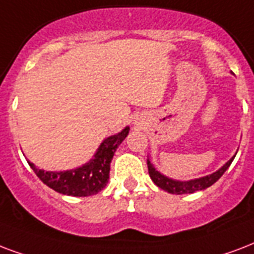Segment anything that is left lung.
Wrapping results in <instances>:
<instances>
[{"label": "left lung", "instance_id": "8db88e82", "mask_svg": "<svg viewBox=\"0 0 254 254\" xmlns=\"http://www.w3.org/2000/svg\"><path fill=\"white\" fill-rule=\"evenodd\" d=\"M236 156L230 158L229 161L226 162L225 165L220 168L217 172L214 173L209 174V176H205V177H200V179L196 180H189V181H177V180L169 179L166 177L164 174H161L158 170H156V168L152 165V162L148 160V170H149V176L152 181L158 188H161L168 193H172V194H187V193H194V191L198 190H204L206 188L212 187L213 184L216 183L222 174L225 173L226 169L229 168L233 158Z\"/></svg>", "mask_w": 254, "mask_h": 254}]
</instances>
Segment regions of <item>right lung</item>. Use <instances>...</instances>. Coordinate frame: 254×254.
Returning <instances> with one entry per match:
<instances>
[{
	"label": "right lung",
	"mask_w": 254,
	"mask_h": 254,
	"mask_svg": "<svg viewBox=\"0 0 254 254\" xmlns=\"http://www.w3.org/2000/svg\"><path fill=\"white\" fill-rule=\"evenodd\" d=\"M127 133H129V127L117 134L105 138L100 145V148L97 149L94 157L85 165L75 169L64 170V172H45L44 169H38L30 161L28 162L33 172L37 174V177L53 190L66 196H93L106 187L109 180L110 162L114 152L127 138Z\"/></svg>",
	"instance_id": "add662e5"
}]
</instances>
